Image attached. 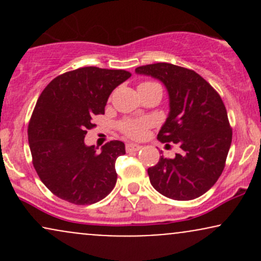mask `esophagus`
I'll use <instances>...</instances> for the list:
<instances>
[{
	"mask_svg": "<svg viewBox=\"0 0 261 261\" xmlns=\"http://www.w3.org/2000/svg\"><path fill=\"white\" fill-rule=\"evenodd\" d=\"M125 148H126V152H136L139 151V149H141V146L135 145V143H126Z\"/></svg>",
	"mask_w": 261,
	"mask_h": 261,
	"instance_id": "obj_1",
	"label": "esophagus"
}]
</instances>
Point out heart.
Instances as JSON below:
<instances>
[{"label":"heart","instance_id":"obj_1","mask_svg":"<svg viewBox=\"0 0 261 261\" xmlns=\"http://www.w3.org/2000/svg\"><path fill=\"white\" fill-rule=\"evenodd\" d=\"M152 82H143L141 85H148ZM149 126V121L147 119H124L119 122V128L124 135H126L130 139H141L145 136L146 130Z\"/></svg>","mask_w":261,"mask_h":261}]
</instances>
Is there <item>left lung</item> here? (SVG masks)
Wrapping results in <instances>:
<instances>
[{"label": "left lung", "instance_id": "1", "mask_svg": "<svg viewBox=\"0 0 261 261\" xmlns=\"http://www.w3.org/2000/svg\"><path fill=\"white\" fill-rule=\"evenodd\" d=\"M136 72L158 79L167 87L170 112L157 139L180 148L173 160L162 155L148 168L152 187L179 201L201 196L222 174L232 142L220 94L199 73L181 66L158 62L140 66Z\"/></svg>", "mask_w": 261, "mask_h": 261}]
</instances>
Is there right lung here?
<instances>
[{"instance_id":"1","label":"right lung","mask_w":261,"mask_h":261,"mask_svg":"<svg viewBox=\"0 0 261 261\" xmlns=\"http://www.w3.org/2000/svg\"><path fill=\"white\" fill-rule=\"evenodd\" d=\"M131 73L125 70L81 67L55 77L38 98L28 125L32 162L44 185L60 199L91 205L116 184L115 161L124 142L110 141L98 152L87 147L93 118L104 114L108 98Z\"/></svg>"}]
</instances>
